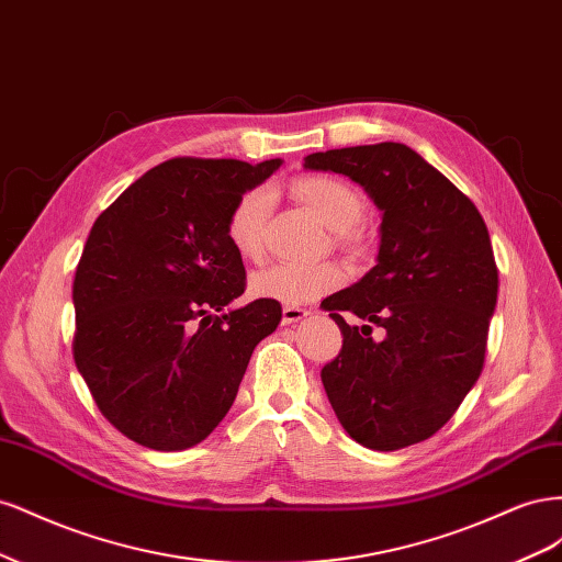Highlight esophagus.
<instances>
[{"mask_svg":"<svg viewBox=\"0 0 562 562\" xmlns=\"http://www.w3.org/2000/svg\"><path fill=\"white\" fill-rule=\"evenodd\" d=\"M304 316H310V312L304 307H295V304H285L283 307V323H297Z\"/></svg>","mask_w":562,"mask_h":562,"instance_id":"34e87169","label":"esophagus"}]
</instances>
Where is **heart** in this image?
I'll list each match as a JSON object with an SVG mask.
<instances>
[{"label": "heart", "mask_w": 562, "mask_h": 562, "mask_svg": "<svg viewBox=\"0 0 562 562\" xmlns=\"http://www.w3.org/2000/svg\"><path fill=\"white\" fill-rule=\"evenodd\" d=\"M295 194L337 232L339 244L347 248L361 244V232L356 225L366 213V201L353 184L333 176H307L295 182ZM271 201H274L271 190L255 187L236 199L229 211L227 239L246 260H258L265 250ZM342 283L345 269L337 262H281L252 274L250 293L283 304H304L333 293Z\"/></svg>", "instance_id": "heart-1"}]
</instances>
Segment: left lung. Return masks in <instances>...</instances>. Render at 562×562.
I'll list each match as a JSON object with an SVG mask.
<instances>
[{
	"mask_svg": "<svg viewBox=\"0 0 562 562\" xmlns=\"http://www.w3.org/2000/svg\"><path fill=\"white\" fill-rule=\"evenodd\" d=\"M312 171L349 176L382 211L378 265L321 302L342 351L321 380L347 434L370 450L434 436L481 378L499 271L473 201L415 149L378 143L314 151ZM356 315L383 328L351 327Z\"/></svg>",
	"mask_w": 562,
	"mask_h": 562,
	"instance_id": "left-lung-1",
	"label": "left lung"
}]
</instances>
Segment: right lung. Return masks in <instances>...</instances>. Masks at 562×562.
Wrapping results in <instances>:
<instances>
[{"instance_id":"right-lung-1","label":"right lung","mask_w":562,"mask_h":562,"mask_svg":"<svg viewBox=\"0 0 562 562\" xmlns=\"http://www.w3.org/2000/svg\"><path fill=\"white\" fill-rule=\"evenodd\" d=\"M281 166L178 157L151 168L91 227L72 283L75 363L98 411L149 450H187L232 407L281 304L246 291L229 211Z\"/></svg>"}]
</instances>
